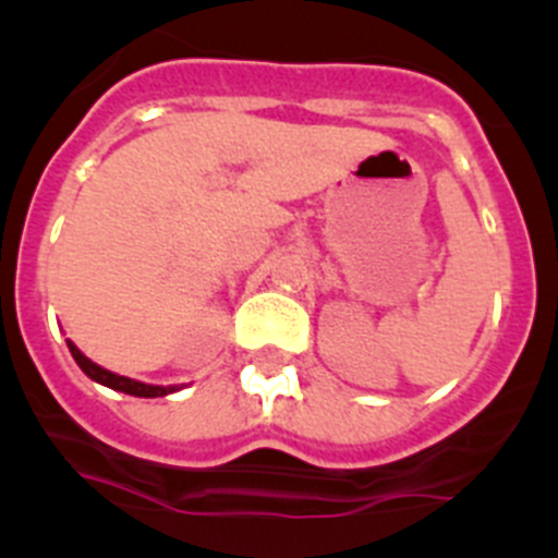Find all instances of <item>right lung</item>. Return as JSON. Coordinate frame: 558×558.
Returning a JSON list of instances; mask_svg holds the SVG:
<instances>
[{
    "label": "right lung",
    "mask_w": 558,
    "mask_h": 558,
    "mask_svg": "<svg viewBox=\"0 0 558 558\" xmlns=\"http://www.w3.org/2000/svg\"><path fill=\"white\" fill-rule=\"evenodd\" d=\"M69 343V352H72V357H75L77 366L83 368V372L88 374L92 379H97V383H102V386L113 388V391H122V393H131V397H165V393L175 391V388H161V386H145V383H136V379H128V377H120V374L113 372H106V368H100L97 363H92V360L86 357V354L81 352V349L72 343V340H66Z\"/></svg>",
    "instance_id": "obj_1"
}]
</instances>
